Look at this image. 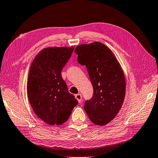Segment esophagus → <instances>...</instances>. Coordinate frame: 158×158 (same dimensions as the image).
<instances>
[{
	"mask_svg": "<svg viewBox=\"0 0 158 158\" xmlns=\"http://www.w3.org/2000/svg\"><path fill=\"white\" fill-rule=\"evenodd\" d=\"M75 98H77V100H78V101L79 102V103L82 101V95H81V94H76V95H75Z\"/></svg>",
	"mask_w": 158,
	"mask_h": 158,
	"instance_id": "1",
	"label": "esophagus"
}]
</instances>
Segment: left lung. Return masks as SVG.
<instances>
[{
  "label": "left lung",
  "instance_id": "obj_1",
  "mask_svg": "<svg viewBox=\"0 0 158 158\" xmlns=\"http://www.w3.org/2000/svg\"><path fill=\"white\" fill-rule=\"evenodd\" d=\"M79 64L85 65L93 86V95L86 100L84 110L89 120L97 125L112 120L122 107L126 83L115 55L101 42L81 44L75 50Z\"/></svg>",
  "mask_w": 158,
  "mask_h": 158
}]
</instances>
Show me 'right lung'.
Here are the masks:
<instances>
[{"instance_id":"1","label":"right lung","mask_w":158,"mask_h":158,"mask_svg":"<svg viewBox=\"0 0 158 158\" xmlns=\"http://www.w3.org/2000/svg\"><path fill=\"white\" fill-rule=\"evenodd\" d=\"M74 47H51L36 55L28 75L27 90L34 112L51 125L63 124L78 104L68 90L61 70L69 60Z\"/></svg>"}]
</instances>
